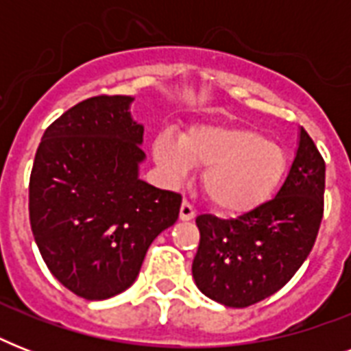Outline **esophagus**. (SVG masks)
Returning <instances> with one entry per match:
<instances>
[{
	"label": "esophagus",
	"instance_id": "esophagus-1",
	"mask_svg": "<svg viewBox=\"0 0 351 351\" xmlns=\"http://www.w3.org/2000/svg\"><path fill=\"white\" fill-rule=\"evenodd\" d=\"M195 215H197V211H195V208H193L191 204L187 202V200H184L180 206V220H193L195 219Z\"/></svg>",
	"mask_w": 351,
	"mask_h": 351
}]
</instances>
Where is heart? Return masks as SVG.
<instances>
[{
  "instance_id": "heart-1",
  "label": "heart",
  "mask_w": 351,
  "mask_h": 351,
  "mask_svg": "<svg viewBox=\"0 0 351 351\" xmlns=\"http://www.w3.org/2000/svg\"><path fill=\"white\" fill-rule=\"evenodd\" d=\"M153 156L173 180L184 178L191 165L204 167V195L213 208L230 215L267 202L288 171L280 143L256 129L231 123H197L180 138L162 132L153 140Z\"/></svg>"
}]
</instances>
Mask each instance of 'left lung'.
<instances>
[{"mask_svg":"<svg viewBox=\"0 0 351 351\" xmlns=\"http://www.w3.org/2000/svg\"><path fill=\"white\" fill-rule=\"evenodd\" d=\"M326 164L310 134L275 198L237 219L197 217L200 244L193 278L206 297L245 308L271 297L293 277L315 244L324 211Z\"/></svg>","mask_w":351,"mask_h":351,"instance_id":"1","label":"left lung"}]
</instances>
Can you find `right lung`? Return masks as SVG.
I'll list each match as a JSON object with an SVG mask.
<instances>
[{
    "label": "right lung",
    "instance_id": "right-lung-1",
    "mask_svg": "<svg viewBox=\"0 0 351 351\" xmlns=\"http://www.w3.org/2000/svg\"><path fill=\"white\" fill-rule=\"evenodd\" d=\"M131 96H95L41 136L29 217L51 273L73 293L104 300L136 280L149 245L180 213L182 197L140 180L143 125Z\"/></svg>",
    "mask_w": 351,
    "mask_h": 351
}]
</instances>
